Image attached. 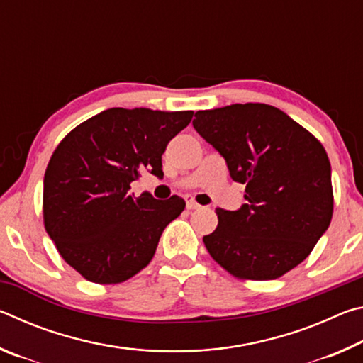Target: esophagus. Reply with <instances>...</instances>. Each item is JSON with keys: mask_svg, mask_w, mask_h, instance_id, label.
<instances>
[{"mask_svg": "<svg viewBox=\"0 0 363 363\" xmlns=\"http://www.w3.org/2000/svg\"><path fill=\"white\" fill-rule=\"evenodd\" d=\"M186 203H187L189 210H199V208H200V205L196 203V201L192 199V196H186Z\"/></svg>", "mask_w": 363, "mask_h": 363, "instance_id": "obj_1", "label": "esophagus"}]
</instances>
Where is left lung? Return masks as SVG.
<instances>
[{
  "label": "left lung",
  "instance_id": "obj_1",
  "mask_svg": "<svg viewBox=\"0 0 363 363\" xmlns=\"http://www.w3.org/2000/svg\"><path fill=\"white\" fill-rule=\"evenodd\" d=\"M192 125L225 160L232 179L247 184V203L216 210V230L203 237L208 253L235 277H281L330 225L333 190L323 145L267 104L200 110Z\"/></svg>",
  "mask_w": 363,
  "mask_h": 363
}]
</instances>
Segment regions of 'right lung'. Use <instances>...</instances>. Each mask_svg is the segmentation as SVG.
<instances>
[{"label": "right lung", "mask_w": 363, "mask_h": 363, "mask_svg": "<svg viewBox=\"0 0 363 363\" xmlns=\"http://www.w3.org/2000/svg\"><path fill=\"white\" fill-rule=\"evenodd\" d=\"M194 112L108 108L78 125L45 173L43 216L65 262L94 284H120L152 261L186 201L128 192L140 171L163 177L162 155Z\"/></svg>", "instance_id": "add662e5"}]
</instances>
